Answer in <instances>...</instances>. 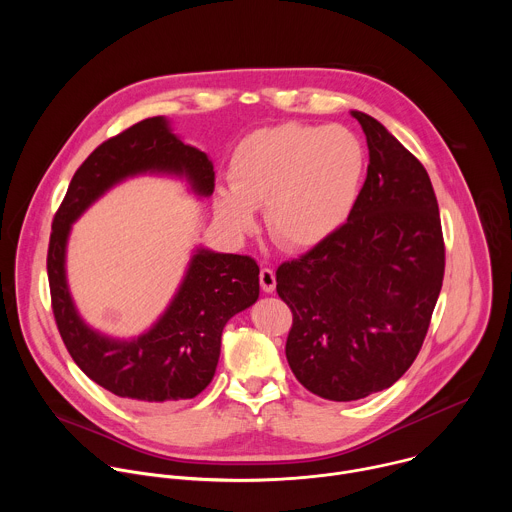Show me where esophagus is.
<instances>
[{
  "mask_svg": "<svg viewBox=\"0 0 512 512\" xmlns=\"http://www.w3.org/2000/svg\"><path fill=\"white\" fill-rule=\"evenodd\" d=\"M259 283H261V289L265 291V294H273L275 285H277V281H275V271L269 269V267H263V269L259 271Z\"/></svg>",
  "mask_w": 512,
  "mask_h": 512,
  "instance_id": "esophagus-1",
  "label": "esophagus"
}]
</instances>
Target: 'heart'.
<instances>
[{"label":"heart","instance_id":"heart-1","mask_svg":"<svg viewBox=\"0 0 512 512\" xmlns=\"http://www.w3.org/2000/svg\"><path fill=\"white\" fill-rule=\"evenodd\" d=\"M367 152L344 125L281 123L245 135L229 160L231 186H218L212 208L243 237L265 206L271 237L302 251L326 243L350 218L360 196Z\"/></svg>","mask_w":512,"mask_h":512}]
</instances>
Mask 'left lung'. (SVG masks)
Masks as SVG:
<instances>
[{"mask_svg": "<svg viewBox=\"0 0 512 512\" xmlns=\"http://www.w3.org/2000/svg\"><path fill=\"white\" fill-rule=\"evenodd\" d=\"M369 145L367 180L344 227L277 267L294 314L285 356L296 379L330 401L399 381L417 358L440 296L446 247L421 162L375 117L352 111Z\"/></svg>", "mask_w": 512, "mask_h": 512, "instance_id": "left-lung-1", "label": "left lung"}]
</instances>
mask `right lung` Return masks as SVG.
I'll use <instances>...</instances> for the list:
<instances>
[{
  "label": "right lung",
  "mask_w": 512,
  "mask_h": 512,
  "mask_svg": "<svg viewBox=\"0 0 512 512\" xmlns=\"http://www.w3.org/2000/svg\"><path fill=\"white\" fill-rule=\"evenodd\" d=\"M186 178L198 196L214 190L208 156L172 133L164 117L143 119L103 141L72 176L48 243L52 312L79 369L121 399L174 403L202 393L214 377L225 324L259 298V267L247 255L196 249L174 300L160 320L133 340L89 328L66 283V241L72 223L109 188L137 174Z\"/></svg>",
  "instance_id": "right-lung-1"
}]
</instances>
